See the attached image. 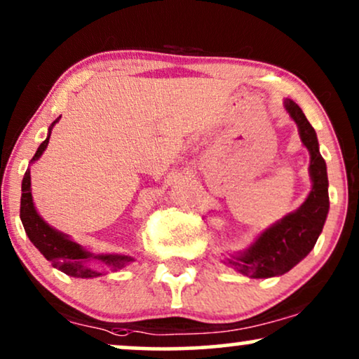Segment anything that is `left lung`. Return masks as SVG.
<instances>
[{
  "instance_id": "8db88e82",
  "label": "left lung",
  "mask_w": 359,
  "mask_h": 359,
  "mask_svg": "<svg viewBox=\"0 0 359 359\" xmlns=\"http://www.w3.org/2000/svg\"><path fill=\"white\" fill-rule=\"evenodd\" d=\"M285 109L299 125L300 138L310 151V176L313 181L309 198L295 212L288 214L269 227L254 245L227 264L250 278L282 276L290 271L315 248L330 209L327 163L320 155L318 140L313 127L295 102L287 99Z\"/></svg>"
}]
</instances>
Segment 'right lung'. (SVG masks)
I'll use <instances>...</instances> for the list:
<instances>
[{
  "mask_svg": "<svg viewBox=\"0 0 359 359\" xmlns=\"http://www.w3.org/2000/svg\"><path fill=\"white\" fill-rule=\"evenodd\" d=\"M55 122H59V118L55 120ZM54 123L49 127L48 138L41 143L39 148H37L36 155L32 156L31 161H36L37 158L43 155V151L46 150V147H48L49 143L50 130H53ZM21 191L22 194H21L20 216H21L22 226H25L26 234L29 237L32 244L39 249V252L43 254L50 264H53V267L59 269L60 272L77 278H92V277H99L102 273L88 267L87 260L99 259L102 264L110 269H122L133 260L130 255H114V254L92 255L90 252H86L81 245L76 244V242H72L69 237L60 234L59 231H55L50 226L46 224L34 209V204H32L29 170L26 171L25 178H22Z\"/></svg>",
  "mask_w": 359,
  "mask_h": 359,
  "instance_id": "1",
  "label": "right lung"
}]
</instances>
